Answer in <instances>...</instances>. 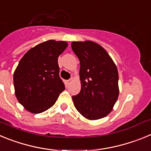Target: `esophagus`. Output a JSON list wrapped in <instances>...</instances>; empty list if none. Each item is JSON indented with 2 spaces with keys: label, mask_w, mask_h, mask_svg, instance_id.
Instances as JSON below:
<instances>
[{
  "label": "esophagus",
  "mask_w": 151,
  "mask_h": 151,
  "mask_svg": "<svg viewBox=\"0 0 151 151\" xmlns=\"http://www.w3.org/2000/svg\"><path fill=\"white\" fill-rule=\"evenodd\" d=\"M73 78H70V79H69L67 81V82H66V84H67V85H69V84L71 83V82H73Z\"/></svg>",
  "instance_id": "1"
}]
</instances>
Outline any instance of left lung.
Listing matches in <instances>:
<instances>
[{
	"instance_id": "obj_1",
	"label": "left lung",
	"mask_w": 151,
	"mask_h": 151,
	"mask_svg": "<svg viewBox=\"0 0 151 151\" xmlns=\"http://www.w3.org/2000/svg\"><path fill=\"white\" fill-rule=\"evenodd\" d=\"M72 49L80 61L79 94L73 96L75 107L89 120L104 118L119 97L115 63L103 47L91 41H73Z\"/></svg>"
}]
</instances>
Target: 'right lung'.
Listing matches in <instances>:
<instances>
[{
	"label": "right lung",
	"instance_id": "right-lung-1",
	"mask_svg": "<svg viewBox=\"0 0 151 151\" xmlns=\"http://www.w3.org/2000/svg\"><path fill=\"white\" fill-rule=\"evenodd\" d=\"M67 46L66 41H45L28 50L19 63L13 74L15 94L30 113L48 110L65 89L57 60Z\"/></svg>",
	"mask_w": 151,
	"mask_h": 151
}]
</instances>
